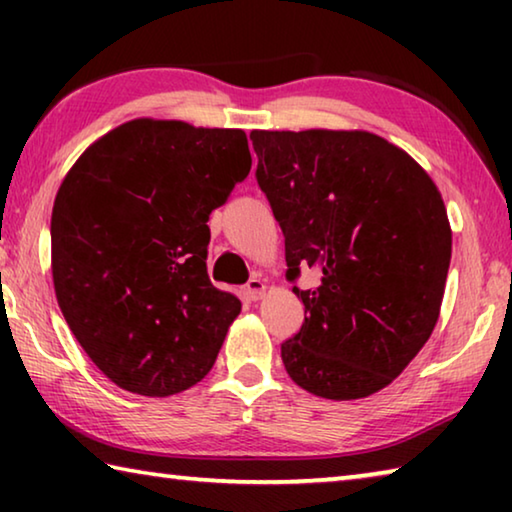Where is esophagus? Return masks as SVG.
I'll list each match as a JSON object with an SVG mask.
<instances>
[{"label": "esophagus", "instance_id": "obj_1", "mask_svg": "<svg viewBox=\"0 0 512 512\" xmlns=\"http://www.w3.org/2000/svg\"><path fill=\"white\" fill-rule=\"evenodd\" d=\"M246 287H248V291H257V289H259V280H257L255 273H250Z\"/></svg>", "mask_w": 512, "mask_h": 512}]
</instances>
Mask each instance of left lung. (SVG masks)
Wrapping results in <instances>:
<instances>
[{"label": "left lung", "mask_w": 512, "mask_h": 512, "mask_svg": "<svg viewBox=\"0 0 512 512\" xmlns=\"http://www.w3.org/2000/svg\"><path fill=\"white\" fill-rule=\"evenodd\" d=\"M248 158L219 128L135 119L94 142L60 185L51 214L58 307L124 391L183 393L219 357L241 302L207 275V221L248 176Z\"/></svg>", "instance_id": "left-lung-1"}]
</instances>
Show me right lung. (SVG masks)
<instances>
[{
    "mask_svg": "<svg viewBox=\"0 0 512 512\" xmlns=\"http://www.w3.org/2000/svg\"><path fill=\"white\" fill-rule=\"evenodd\" d=\"M257 185L284 235L287 266H318L282 361L300 388L359 400L422 350L443 302L452 230L436 185L393 144L352 131L268 133Z\"/></svg>",
    "mask_w": 512,
    "mask_h": 512,
    "instance_id": "1",
    "label": "right lung"
}]
</instances>
